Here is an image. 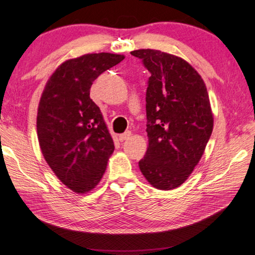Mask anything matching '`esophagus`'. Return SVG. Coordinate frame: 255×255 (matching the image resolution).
I'll return each mask as SVG.
<instances>
[{
    "instance_id": "obj_1",
    "label": "esophagus",
    "mask_w": 255,
    "mask_h": 255,
    "mask_svg": "<svg viewBox=\"0 0 255 255\" xmlns=\"http://www.w3.org/2000/svg\"><path fill=\"white\" fill-rule=\"evenodd\" d=\"M130 136H131V132H130V131H127V132H124L123 134H120L119 139H120L121 142H123V141H125V140H128Z\"/></svg>"
}]
</instances>
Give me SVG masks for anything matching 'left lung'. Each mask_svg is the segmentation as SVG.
<instances>
[{
  "label": "left lung",
  "instance_id": "1",
  "mask_svg": "<svg viewBox=\"0 0 255 255\" xmlns=\"http://www.w3.org/2000/svg\"><path fill=\"white\" fill-rule=\"evenodd\" d=\"M131 55L151 74L145 94L149 148L139 161L140 170L157 189H175L197 166L212 135L207 88L179 57L152 49H137Z\"/></svg>",
  "mask_w": 255,
  "mask_h": 255
}]
</instances>
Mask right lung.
<instances>
[{"instance_id": "add662e5", "label": "right lung", "mask_w": 255, "mask_h": 255, "mask_svg": "<svg viewBox=\"0 0 255 255\" xmlns=\"http://www.w3.org/2000/svg\"><path fill=\"white\" fill-rule=\"evenodd\" d=\"M123 59L122 55L101 52L67 60L42 93L37 116L40 148L49 167L75 193H87L101 181L114 151L89 89L98 76Z\"/></svg>"}]
</instances>
